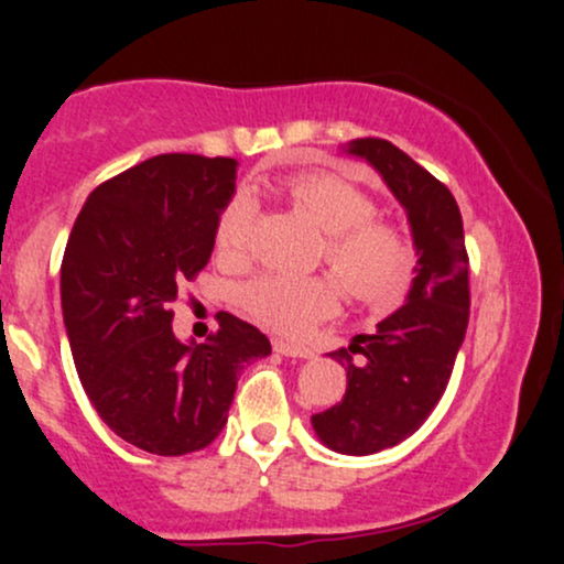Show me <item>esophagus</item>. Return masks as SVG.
Wrapping results in <instances>:
<instances>
[{
    "mask_svg": "<svg viewBox=\"0 0 564 564\" xmlns=\"http://www.w3.org/2000/svg\"><path fill=\"white\" fill-rule=\"evenodd\" d=\"M273 349L278 355H286V358H300V360L313 358V349H307L302 345H291V341H283V339H275Z\"/></svg>",
    "mask_w": 564,
    "mask_h": 564,
    "instance_id": "34e87169",
    "label": "esophagus"
}]
</instances>
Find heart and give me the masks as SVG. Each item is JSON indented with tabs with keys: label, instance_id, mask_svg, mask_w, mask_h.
Segmentation results:
<instances>
[{
	"label": "heart",
	"instance_id": "obj_1",
	"mask_svg": "<svg viewBox=\"0 0 564 564\" xmlns=\"http://www.w3.org/2000/svg\"><path fill=\"white\" fill-rule=\"evenodd\" d=\"M296 206L326 232L323 254L349 294L384 302L405 286L411 246L390 225L377 223V204L358 185L334 174H302L286 180ZM257 204L249 193L228 200L215 228V249L223 260H241L249 249ZM246 313L281 334H304L339 307V291L328 278L260 275L241 289Z\"/></svg>",
	"mask_w": 564,
	"mask_h": 564
}]
</instances>
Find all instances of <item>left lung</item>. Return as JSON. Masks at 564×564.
Wrapping results in <instances>:
<instances>
[{"label":"left lung","mask_w":564,"mask_h":564,"mask_svg":"<svg viewBox=\"0 0 564 564\" xmlns=\"http://www.w3.org/2000/svg\"><path fill=\"white\" fill-rule=\"evenodd\" d=\"M341 151L364 159L405 209L416 268L403 307L334 349L347 371L341 403L315 413L313 430L326 448L371 456L403 443L426 422L448 387L469 323V260L456 198L390 140L360 138ZM364 354V365L351 355Z\"/></svg>","instance_id":"1"}]
</instances>
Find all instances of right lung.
I'll use <instances>...</instances> for the list:
<instances>
[{"label":"right lung","mask_w":564,"mask_h":564,"mask_svg":"<svg viewBox=\"0 0 564 564\" xmlns=\"http://www.w3.org/2000/svg\"><path fill=\"white\" fill-rule=\"evenodd\" d=\"M236 159L161 153L89 193L61 268L63 323L84 392L121 440L156 456L223 432L241 371L268 358L260 328L219 313L206 341H180L170 304L206 268L236 193Z\"/></svg>","instance_id":"obj_1"}]
</instances>
